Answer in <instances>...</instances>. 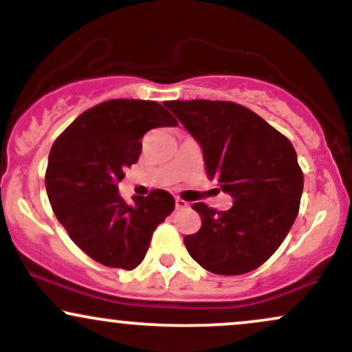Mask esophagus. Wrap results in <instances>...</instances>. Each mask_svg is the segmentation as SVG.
I'll return each mask as SVG.
<instances>
[{
    "label": "esophagus",
    "instance_id": "esophagus-1",
    "mask_svg": "<svg viewBox=\"0 0 352 352\" xmlns=\"http://www.w3.org/2000/svg\"><path fill=\"white\" fill-rule=\"evenodd\" d=\"M175 207H177V210H185L188 207V204L185 200H182V199H177L175 200Z\"/></svg>",
    "mask_w": 352,
    "mask_h": 352
}]
</instances>
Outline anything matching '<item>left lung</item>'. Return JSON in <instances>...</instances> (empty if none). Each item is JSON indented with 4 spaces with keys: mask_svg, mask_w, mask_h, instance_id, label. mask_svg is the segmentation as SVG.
<instances>
[{
    "mask_svg": "<svg viewBox=\"0 0 352 352\" xmlns=\"http://www.w3.org/2000/svg\"><path fill=\"white\" fill-rule=\"evenodd\" d=\"M165 106L200 142L208 179L233 199L227 212L193 204L201 227L184 238L190 256L215 274L253 272L280 248L300 212L302 170L294 147L241 104L195 99Z\"/></svg>",
    "mask_w": 352,
    "mask_h": 352,
    "instance_id": "left-lung-1",
    "label": "left lung"
}]
</instances>
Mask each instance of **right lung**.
<instances>
[{
    "instance_id": "1",
    "label": "right lung",
    "mask_w": 352,
    "mask_h": 352,
    "mask_svg": "<svg viewBox=\"0 0 352 352\" xmlns=\"http://www.w3.org/2000/svg\"><path fill=\"white\" fill-rule=\"evenodd\" d=\"M177 124L155 100L111 99L82 112L54 140L44 177L47 197L59 223L92 260L127 272L142 263L175 200L155 188L129 205L117 185L139 160L145 132Z\"/></svg>"
}]
</instances>
